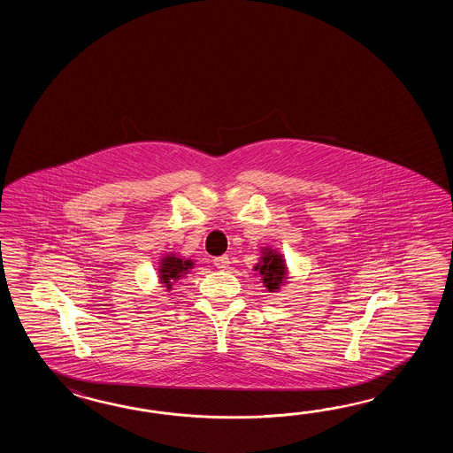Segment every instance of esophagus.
Segmentation results:
<instances>
[{
	"label": "esophagus",
	"mask_w": 453,
	"mask_h": 453,
	"mask_svg": "<svg viewBox=\"0 0 453 453\" xmlns=\"http://www.w3.org/2000/svg\"><path fill=\"white\" fill-rule=\"evenodd\" d=\"M213 264H215L217 269L225 270L230 265V259H228L226 256H220V257H215V259H213Z\"/></svg>",
	"instance_id": "1"
}]
</instances>
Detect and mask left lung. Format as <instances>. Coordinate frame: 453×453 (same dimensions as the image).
I'll use <instances>...</instances> for the list:
<instances>
[{
	"instance_id": "obj_1",
	"label": "left lung",
	"mask_w": 453,
	"mask_h": 453,
	"mask_svg": "<svg viewBox=\"0 0 453 453\" xmlns=\"http://www.w3.org/2000/svg\"><path fill=\"white\" fill-rule=\"evenodd\" d=\"M254 270L259 272L262 281L269 291L279 289L287 275L285 260L281 259V256L273 250H264V257H260V262Z\"/></svg>"
}]
</instances>
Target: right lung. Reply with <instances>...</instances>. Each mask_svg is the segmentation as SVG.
I'll use <instances>...</instances> for the list:
<instances>
[{"label": "right lung", "mask_w": 453, "mask_h": 453, "mask_svg": "<svg viewBox=\"0 0 453 453\" xmlns=\"http://www.w3.org/2000/svg\"><path fill=\"white\" fill-rule=\"evenodd\" d=\"M191 260H183L180 257H174V256H166L162 260V265H160V281L164 283L166 288H172L173 281L183 277L184 273H188V270L191 269Z\"/></svg>", "instance_id": "obj_1"}]
</instances>
